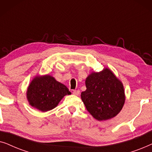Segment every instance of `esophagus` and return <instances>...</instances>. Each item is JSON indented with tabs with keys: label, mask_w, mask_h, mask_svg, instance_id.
Wrapping results in <instances>:
<instances>
[{
	"label": "esophagus",
	"mask_w": 152,
	"mask_h": 152,
	"mask_svg": "<svg viewBox=\"0 0 152 152\" xmlns=\"http://www.w3.org/2000/svg\"><path fill=\"white\" fill-rule=\"evenodd\" d=\"M73 94L76 95V96H78L80 94V91L79 90H73Z\"/></svg>",
	"instance_id": "esophagus-1"
}]
</instances>
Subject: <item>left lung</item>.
I'll list each match as a JSON object with an SVG mask.
<instances>
[{
	"instance_id": "1",
	"label": "left lung",
	"mask_w": 152,
	"mask_h": 152,
	"mask_svg": "<svg viewBox=\"0 0 152 152\" xmlns=\"http://www.w3.org/2000/svg\"><path fill=\"white\" fill-rule=\"evenodd\" d=\"M86 86L81 99L96 120H110L122 109L125 102L124 86L109 69L90 74L86 78Z\"/></svg>"
}]
</instances>
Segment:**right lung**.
Here are the masks:
<instances>
[{
    "instance_id": "obj_1",
    "label": "right lung",
    "mask_w": 152,
    "mask_h": 152,
    "mask_svg": "<svg viewBox=\"0 0 152 152\" xmlns=\"http://www.w3.org/2000/svg\"><path fill=\"white\" fill-rule=\"evenodd\" d=\"M69 89L49 75L36 76L28 86L26 96L30 106L42 112L56 108Z\"/></svg>"
}]
</instances>
